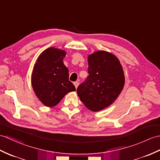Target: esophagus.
<instances>
[{"instance_id":"34e87169","label":"esophagus","mask_w":160,"mask_h":160,"mask_svg":"<svg viewBox=\"0 0 160 160\" xmlns=\"http://www.w3.org/2000/svg\"><path fill=\"white\" fill-rule=\"evenodd\" d=\"M73 84H74V86H75L76 88H77L78 87V85H79V82H74Z\"/></svg>"}]
</instances>
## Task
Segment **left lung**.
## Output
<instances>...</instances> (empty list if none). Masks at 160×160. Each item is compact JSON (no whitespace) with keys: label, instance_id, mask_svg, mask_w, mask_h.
I'll return each mask as SVG.
<instances>
[{"label":"left lung","instance_id":"obj_1","mask_svg":"<svg viewBox=\"0 0 160 160\" xmlns=\"http://www.w3.org/2000/svg\"><path fill=\"white\" fill-rule=\"evenodd\" d=\"M89 75L77 88L84 106L93 112L108 107L117 99L125 84L122 65L116 56L96 51L88 56Z\"/></svg>","mask_w":160,"mask_h":160}]
</instances>
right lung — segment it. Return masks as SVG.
<instances>
[{
  "instance_id": "right-lung-1",
  "label": "right lung",
  "mask_w": 160,
  "mask_h": 160,
  "mask_svg": "<svg viewBox=\"0 0 160 160\" xmlns=\"http://www.w3.org/2000/svg\"><path fill=\"white\" fill-rule=\"evenodd\" d=\"M66 52L51 47L43 51L37 59L31 75L32 87L43 105L53 107L66 94L75 91L69 80V70L63 63Z\"/></svg>"
}]
</instances>
